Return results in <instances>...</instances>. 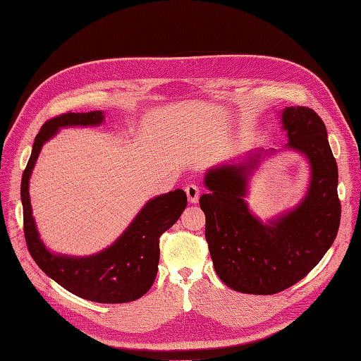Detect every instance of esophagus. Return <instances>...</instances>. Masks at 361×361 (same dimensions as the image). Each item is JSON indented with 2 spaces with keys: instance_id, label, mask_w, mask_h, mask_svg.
Instances as JSON below:
<instances>
[{
  "instance_id": "obj_1",
  "label": "esophagus",
  "mask_w": 361,
  "mask_h": 361,
  "mask_svg": "<svg viewBox=\"0 0 361 361\" xmlns=\"http://www.w3.org/2000/svg\"><path fill=\"white\" fill-rule=\"evenodd\" d=\"M185 195H187V199L190 203H197L199 202V197H200V190L199 187L195 185V184H188L185 187Z\"/></svg>"
}]
</instances>
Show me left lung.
<instances>
[{
	"instance_id": "1",
	"label": "left lung",
	"mask_w": 361,
	"mask_h": 361,
	"mask_svg": "<svg viewBox=\"0 0 361 361\" xmlns=\"http://www.w3.org/2000/svg\"><path fill=\"white\" fill-rule=\"evenodd\" d=\"M281 123L286 149L305 155L312 171L309 190L293 209L263 222L244 200L260 149L241 162L212 166L203 180L207 192L199 202L215 271L226 287L244 294L269 295L294 286L325 256L339 228L338 166L324 121L307 106H287Z\"/></svg>"
}]
</instances>
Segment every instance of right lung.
I'll return each instance as SVG.
<instances>
[{
	"label": "right lung",
	"mask_w": 361,
	"mask_h": 361,
	"mask_svg": "<svg viewBox=\"0 0 361 361\" xmlns=\"http://www.w3.org/2000/svg\"><path fill=\"white\" fill-rule=\"evenodd\" d=\"M102 123V111L67 112L48 120L35 137L32 155L22 177L20 196L25 238L37 267L74 295L116 305L135 301L150 290L158 272L159 237L178 221L187 206V196L177 188L150 199L120 238L97 255L75 257L49 252L37 233L29 197V180L36 159L44 143L60 128Z\"/></svg>",
	"instance_id": "add662e5"
}]
</instances>
